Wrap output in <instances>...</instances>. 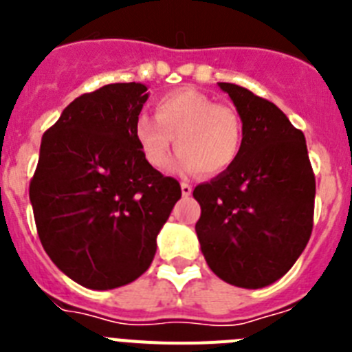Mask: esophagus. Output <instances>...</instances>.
Wrapping results in <instances>:
<instances>
[{
  "mask_svg": "<svg viewBox=\"0 0 352 352\" xmlns=\"http://www.w3.org/2000/svg\"><path fill=\"white\" fill-rule=\"evenodd\" d=\"M182 194H183V197H188V195H192V185H188L186 182H182Z\"/></svg>",
  "mask_w": 352,
  "mask_h": 352,
  "instance_id": "esophagus-1",
  "label": "esophagus"
}]
</instances>
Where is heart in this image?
Returning <instances> with one entry per match:
<instances>
[{
	"label": "heart",
	"mask_w": 352,
	"mask_h": 352,
	"mask_svg": "<svg viewBox=\"0 0 352 352\" xmlns=\"http://www.w3.org/2000/svg\"><path fill=\"white\" fill-rule=\"evenodd\" d=\"M153 114L135 120L133 138L155 169L167 166L173 139L179 151L176 166L186 173L217 176L238 162L243 149V121L231 105L217 104L197 89L182 88L158 96Z\"/></svg>",
	"instance_id": "b5f03b06"
}]
</instances>
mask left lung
<instances>
[{"label": "left lung", "instance_id": "obj_1", "mask_svg": "<svg viewBox=\"0 0 352 352\" xmlns=\"http://www.w3.org/2000/svg\"><path fill=\"white\" fill-rule=\"evenodd\" d=\"M219 86L243 121V149L231 169L194 188L195 232L214 275L259 289L284 276L309 243L316 176L303 132L280 109L238 84Z\"/></svg>", "mask_w": 352, "mask_h": 352}]
</instances>
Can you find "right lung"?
<instances>
[{
    "instance_id": "1",
    "label": "right lung",
    "mask_w": 352,
    "mask_h": 352,
    "mask_svg": "<svg viewBox=\"0 0 352 352\" xmlns=\"http://www.w3.org/2000/svg\"><path fill=\"white\" fill-rule=\"evenodd\" d=\"M146 89L116 82L84 93L42 138L30 183L38 238L52 263L88 289L139 278L182 197L178 179L149 166L133 138Z\"/></svg>"
}]
</instances>
